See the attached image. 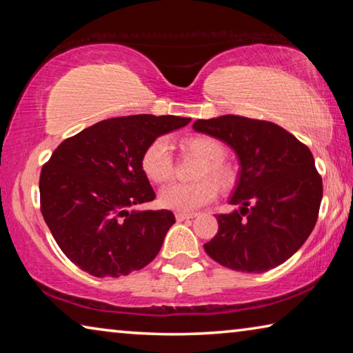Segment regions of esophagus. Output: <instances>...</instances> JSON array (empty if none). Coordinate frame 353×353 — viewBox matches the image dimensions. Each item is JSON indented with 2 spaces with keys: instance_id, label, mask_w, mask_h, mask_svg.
<instances>
[{
  "instance_id": "esophagus-1",
  "label": "esophagus",
  "mask_w": 353,
  "mask_h": 353,
  "mask_svg": "<svg viewBox=\"0 0 353 353\" xmlns=\"http://www.w3.org/2000/svg\"><path fill=\"white\" fill-rule=\"evenodd\" d=\"M196 216L194 213H176V219L179 223H182V221H187V219H193Z\"/></svg>"
}]
</instances>
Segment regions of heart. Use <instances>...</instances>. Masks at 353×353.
Listing matches in <instances>:
<instances>
[{"instance_id": "heart-1", "label": "heart", "mask_w": 353, "mask_h": 353, "mask_svg": "<svg viewBox=\"0 0 353 353\" xmlns=\"http://www.w3.org/2000/svg\"><path fill=\"white\" fill-rule=\"evenodd\" d=\"M182 146L187 152L204 160L196 172V177L201 179L210 175L224 188L230 187L235 182V172L229 163L224 162L225 148L219 140L207 135L190 137V139L183 140ZM140 163L145 176L154 183H166L174 174V163H172L170 145L165 139H157L149 143L141 154ZM211 179H202L193 183L168 185L160 191V205L179 213L198 210L216 198L218 185Z\"/></svg>"}]
</instances>
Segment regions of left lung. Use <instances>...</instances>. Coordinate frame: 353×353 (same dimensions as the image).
Wrapping results in <instances>:
<instances>
[{
	"instance_id": "left-lung-1",
	"label": "left lung",
	"mask_w": 353,
	"mask_h": 353,
	"mask_svg": "<svg viewBox=\"0 0 353 353\" xmlns=\"http://www.w3.org/2000/svg\"><path fill=\"white\" fill-rule=\"evenodd\" d=\"M193 129L234 149L240 174L218 214V234L204 244L214 261L234 271L265 272L294 255L312 234L322 201V179L310 149L270 121L238 115L198 119Z\"/></svg>"
}]
</instances>
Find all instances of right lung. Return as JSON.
I'll list each match as a JSON object with an SVG mask.
<instances>
[{"instance_id":"add662e5","label":"right lung","mask_w":353,"mask_h":353,"mask_svg":"<svg viewBox=\"0 0 353 353\" xmlns=\"http://www.w3.org/2000/svg\"><path fill=\"white\" fill-rule=\"evenodd\" d=\"M191 118H110L62 141L40 174V208L59 248L94 277H119L151 263L176 223L170 210H135L155 193L141 154ZM133 210L130 211V208Z\"/></svg>"}]
</instances>
